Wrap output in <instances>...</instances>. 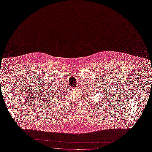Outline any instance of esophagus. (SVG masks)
Here are the masks:
<instances>
[{"label":"esophagus","instance_id":"esophagus-1","mask_svg":"<svg viewBox=\"0 0 152 152\" xmlns=\"http://www.w3.org/2000/svg\"><path fill=\"white\" fill-rule=\"evenodd\" d=\"M73 90H74V89H73Z\"/></svg>","mask_w":152,"mask_h":152}]
</instances>
